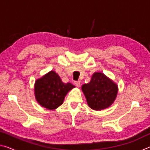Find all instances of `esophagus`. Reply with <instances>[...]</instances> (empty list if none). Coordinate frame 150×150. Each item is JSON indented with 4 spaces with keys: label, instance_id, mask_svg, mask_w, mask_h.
<instances>
[{
    "label": "esophagus",
    "instance_id": "esophagus-1",
    "mask_svg": "<svg viewBox=\"0 0 150 150\" xmlns=\"http://www.w3.org/2000/svg\"><path fill=\"white\" fill-rule=\"evenodd\" d=\"M74 85L76 86V87H79L81 85V81H76L74 82Z\"/></svg>",
    "mask_w": 150,
    "mask_h": 150
}]
</instances>
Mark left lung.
I'll return each mask as SVG.
<instances>
[{
  "label": "left lung",
  "mask_w": 150,
  "mask_h": 150,
  "mask_svg": "<svg viewBox=\"0 0 150 150\" xmlns=\"http://www.w3.org/2000/svg\"><path fill=\"white\" fill-rule=\"evenodd\" d=\"M82 91L88 106L93 110H101L114 103L117 96L118 86L105 74L96 72L90 82L82 86Z\"/></svg>",
  "instance_id": "obj_1"
}]
</instances>
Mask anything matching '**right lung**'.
<instances>
[{"instance_id": "1", "label": "right lung", "mask_w": 150, "mask_h": 150, "mask_svg": "<svg viewBox=\"0 0 150 150\" xmlns=\"http://www.w3.org/2000/svg\"><path fill=\"white\" fill-rule=\"evenodd\" d=\"M74 87L71 83H63L57 73L51 71L35 81V99L43 107L54 110L62 105L66 95Z\"/></svg>"}]
</instances>
